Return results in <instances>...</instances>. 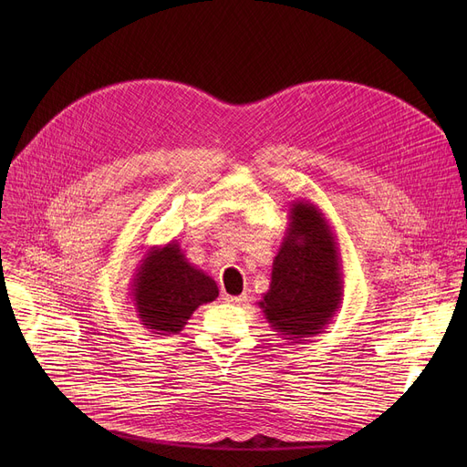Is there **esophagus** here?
<instances>
[{"label": "esophagus", "mask_w": 467, "mask_h": 467, "mask_svg": "<svg viewBox=\"0 0 467 467\" xmlns=\"http://www.w3.org/2000/svg\"><path fill=\"white\" fill-rule=\"evenodd\" d=\"M225 301L233 305H244L246 303V296H225Z\"/></svg>", "instance_id": "34e87169"}]
</instances>
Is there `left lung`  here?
<instances>
[{
  "mask_svg": "<svg viewBox=\"0 0 467 467\" xmlns=\"http://www.w3.org/2000/svg\"><path fill=\"white\" fill-rule=\"evenodd\" d=\"M342 296L345 275L326 213L310 201H293L271 287L259 301L265 320L289 340H305L333 320Z\"/></svg>",
  "mask_w": 467,
  "mask_h": 467,
  "instance_id": "1",
  "label": "left lung"
}]
</instances>
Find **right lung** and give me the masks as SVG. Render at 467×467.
<instances>
[{"label":"right lung","mask_w":467,"mask_h":467,"mask_svg":"<svg viewBox=\"0 0 467 467\" xmlns=\"http://www.w3.org/2000/svg\"><path fill=\"white\" fill-rule=\"evenodd\" d=\"M217 296L215 280L189 263L178 240L145 250L130 284L141 326L157 335L180 333L192 312Z\"/></svg>","instance_id":"right-lung-1"}]
</instances>
